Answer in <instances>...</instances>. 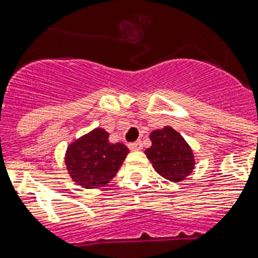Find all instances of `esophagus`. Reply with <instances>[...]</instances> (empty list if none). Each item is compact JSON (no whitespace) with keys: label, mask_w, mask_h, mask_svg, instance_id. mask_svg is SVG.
<instances>
[{"label":"esophagus","mask_w":258,"mask_h":258,"mask_svg":"<svg viewBox=\"0 0 258 258\" xmlns=\"http://www.w3.org/2000/svg\"><path fill=\"white\" fill-rule=\"evenodd\" d=\"M129 148H131L132 151H140L141 148H143V143H141L140 140L135 141V143H131V144H129Z\"/></svg>","instance_id":"obj_1"}]
</instances>
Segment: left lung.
<instances>
[{
	"label": "left lung",
	"mask_w": 258,
	"mask_h": 258,
	"mask_svg": "<svg viewBox=\"0 0 258 258\" xmlns=\"http://www.w3.org/2000/svg\"><path fill=\"white\" fill-rule=\"evenodd\" d=\"M150 139L152 145L145 150V155L162 177L179 182L190 175L195 168L193 151L178 132L164 126L152 132Z\"/></svg>",
	"instance_id": "left-lung-1"
}]
</instances>
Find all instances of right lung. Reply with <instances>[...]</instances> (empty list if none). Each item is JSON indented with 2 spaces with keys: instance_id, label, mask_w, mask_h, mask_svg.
I'll list each match as a JSON object with an SVG mask.
<instances>
[{
  "instance_id": "add662e5",
  "label": "right lung",
  "mask_w": 258,
  "mask_h": 258,
  "mask_svg": "<svg viewBox=\"0 0 258 258\" xmlns=\"http://www.w3.org/2000/svg\"><path fill=\"white\" fill-rule=\"evenodd\" d=\"M127 154L126 145L111 144L107 132L98 127L69 145L65 163L77 185L94 189L115 177Z\"/></svg>"
}]
</instances>
